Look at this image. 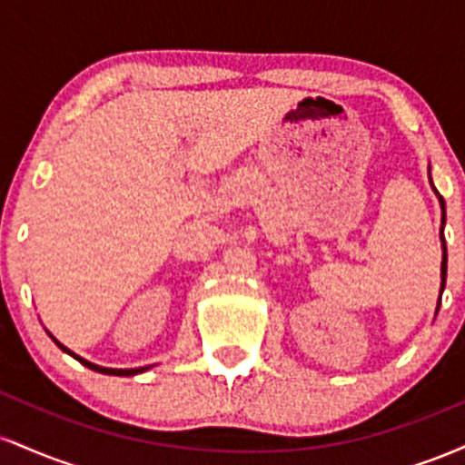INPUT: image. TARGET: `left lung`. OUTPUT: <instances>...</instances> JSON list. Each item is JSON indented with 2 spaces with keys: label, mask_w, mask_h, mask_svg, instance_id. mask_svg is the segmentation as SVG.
<instances>
[{
  "label": "left lung",
  "mask_w": 465,
  "mask_h": 465,
  "mask_svg": "<svg viewBox=\"0 0 465 465\" xmlns=\"http://www.w3.org/2000/svg\"><path fill=\"white\" fill-rule=\"evenodd\" d=\"M437 196H440V192H435ZM440 205H441V249H444V255H441V288H440V300H441V292H444V286H446V262H448V255H446V242H444V225H446V203L444 199L440 196ZM440 306V303H437ZM440 311V308H437Z\"/></svg>",
  "instance_id": "obj_1"
}]
</instances>
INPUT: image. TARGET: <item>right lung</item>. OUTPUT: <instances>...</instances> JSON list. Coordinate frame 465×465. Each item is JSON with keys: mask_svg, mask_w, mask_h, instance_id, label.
Returning <instances> with one entry per match:
<instances>
[{"mask_svg": "<svg viewBox=\"0 0 465 465\" xmlns=\"http://www.w3.org/2000/svg\"><path fill=\"white\" fill-rule=\"evenodd\" d=\"M47 334H50V332H47ZM50 336H52V334H50ZM52 339H54V336H52ZM54 343H56V345H58V348H61L63 351H67V354H69V356H74V359H76V361H80V362H83V365H84V367H89V370H94V371L106 373V376H135V373H142V371L151 370V365H148V367H135V370H111V367H100V365H94V362H89V361L80 359V356H78V354H74V351H72V350H67V348H65V345H63V343H61V341H56V339H54Z\"/></svg>", "mask_w": 465, "mask_h": 465, "instance_id": "1", "label": "right lung"}]
</instances>
